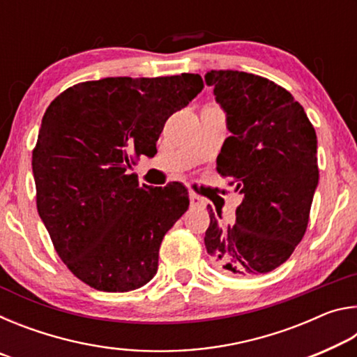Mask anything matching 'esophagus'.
<instances>
[{"label": "esophagus", "instance_id": "34e87169", "mask_svg": "<svg viewBox=\"0 0 357 357\" xmlns=\"http://www.w3.org/2000/svg\"><path fill=\"white\" fill-rule=\"evenodd\" d=\"M189 200H190L192 206H197V208L206 206V200H204V198H202L200 195H197V193H193V192L189 193Z\"/></svg>", "mask_w": 357, "mask_h": 357}]
</instances>
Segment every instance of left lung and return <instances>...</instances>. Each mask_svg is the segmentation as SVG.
Listing matches in <instances>:
<instances>
[{"label": "left lung", "mask_w": 357, "mask_h": 357, "mask_svg": "<svg viewBox=\"0 0 357 357\" xmlns=\"http://www.w3.org/2000/svg\"><path fill=\"white\" fill-rule=\"evenodd\" d=\"M204 82L231 132L217 172L243 197L233 227L208 208L204 245L222 273L266 274L287 261L307 229L319 178L315 129L299 102L268 78L209 70Z\"/></svg>", "instance_id": "1"}]
</instances>
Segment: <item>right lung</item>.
Returning <instances> with one entry per match:
<instances>
[{"instance_id": "add662e5", "label": "right lung", "mask_w": 357, "mask_h": 357, "mask_svg": "<svg viewBox=\"0 0 357 357\" xmlns=\"http://www.w3.org/2000/svg\"><path fill=\"white\" fill-rule=\"evenodd\" d=\"M198 74L107 77L48 105L33 151L38 213L70 273L99 291L153 279L165 233L189 208L187 189L138 185L134 157L153 155L165 121L203 89Z\"/></svg>"}]
</instances>
